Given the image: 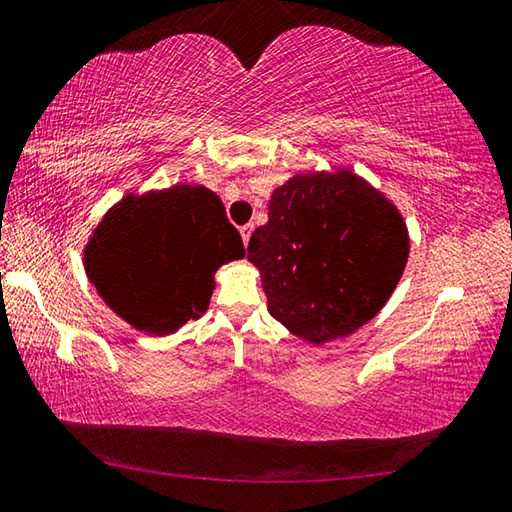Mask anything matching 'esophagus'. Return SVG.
<instances>
[{"instance_id":"34e87169","label":"esophagus","mask_w":512,"mask_h":512,"mask_svg":"<svg viewBox=\"0 0 512 512\" xmlns=\"http://www.w3.org/2000/svg\"><path fill=\"white\" fill-rule=\"evenodd\" d=\"M251 233H254V224H242L240 227V236H242V242H245V245H249V238H251Z\"/></svg>"}]
</instances>
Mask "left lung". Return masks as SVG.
I'll use <instances>...</instances> for the list:
<instances>
[{"label":"left lung","mask_w":512,"mask_h":512,"mask_svg":"<svg viewBox=\"0 0 512 512\" xmlns=\"http://www.w3.org/2000/svg\"><path fill=\"white\" fill-rule=\"evenodd\" d=\"M267 209L247 258L276 321L324 344L378 315L409 254L405 222L378 191L351 173L297 175Z\"/></svg>","instance_id":"1"}]
</instances>
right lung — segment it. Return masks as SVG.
Returning a JSON list of instances; mask_svg holds the SVG:
<instances>
[{
	"label": "right lung",
	"instance_id": "add662e5",
	"mask_svg": "<svg viewBox=\"0 0 512 512\" xmlns=\"http://www.w3.org/2000/svg\"><path fill=\"white\" fill-rule=\"evenodd\" d=\"M242 256L220 197L177 184L123 197L94 231L85 270L116 315L143 333L168 335L204 315L215 270Z\"/></svg>",
	"mask_w": 512,
	"mask_h": 512
}]
</instances>
